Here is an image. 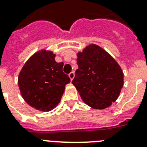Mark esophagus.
Listing matches in <instances>:
<instances>
[{"label": "esophagus", "mask_w": 147, "mask_h": 147, "mask_svg": "<svg viewBox=\"0 0 147 147\" xmlns=\"http://www.w3.org/2000/svg\"><path fill=\"white\" fill-rule=\"evenodd\" d=\"M74 76H75L74 73V72L70 73V74H69V77H70V79H71V80H73V79L74 78Z\"/></svg>", "instance_id": "esophagus-1"}]
</instances>
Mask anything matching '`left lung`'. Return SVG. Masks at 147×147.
Here are the masks:
<instances>
[{
  "label": "left lung",
  "mask_w": 147,
  "mask_h": 147,
  "mask_svg": "<svg viewBox=\"0 0 147 147\" xmlns=\"http://www.w3.org/2000/svg\"><path fill=\"white\" fill-rule=\"evenodd\" d=\"M76 75L73 85L83 102L93 109L110 107L119 97L124 85V73L106 51L91 44L77 53Z\"/></svg>",
  "instance_id": "left-lung-1"
}]
</instances>
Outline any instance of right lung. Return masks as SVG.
Instances as JSON below:
<instances>
[{"mask_svg": "<svg viewBox=\"0 0 147 147\" xmlns=\"http://www.w3.org/2000/svg\"><path fill=\"white\" fill-rule=\"evenodd\" d=\"M51 51L40 50L27 60L18 76L22 97L36 110L48 112L60 102L65 85L71 82L62 71L63 62L55 61Z\"/></svg>", "mask_w": 147, "mask_h": 147, "instance_id": "1", "label": "right lung"}]
</instances>
